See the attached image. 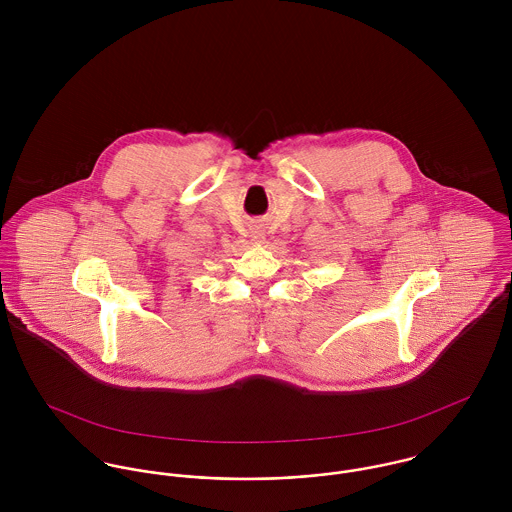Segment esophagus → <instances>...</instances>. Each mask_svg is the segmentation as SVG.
Segmentation results:
<instances>
[{"label":"esophagus","instance_id":"1","mask_svg":"<svg viewBox=\"0 0 512 512\" xmlns=\"http://www.w3.org/2000/svg\"><path fill=\"white\" fill-rule=\"evenodd\" d=\"M252 238H254L256 242H264V234H262V232H258V230L252 234Z\"/></svg>","mask_w":512,"mask_h":512}]
</instances>
